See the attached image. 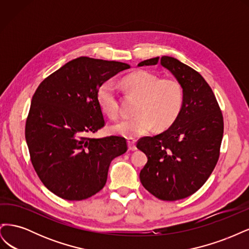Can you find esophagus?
<instances>
[{
	"label": "esophagus",
	"instance_id": "esophagus-1",
	"mask_svg": "<svg viewBox=\"0 0 249 249\" xmlns=\"http://www.w3.org/2000/svg\"><path fill=\"white\" fill-rule=\"evenodd\" d=\"M127 145H129V149H130V150H136V149H137L136 140H134V139H127Z\"/></svg>",
	"mask_w": 249,
	"mask_h": 249
}]
</instances>
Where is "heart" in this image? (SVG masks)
<instances>
[{"label": "heart", "mask_w": 249, "mask_h": 249, "mask_svg": "<svg viewBox=\"0 0 249 249\" xmlns=\"http://www.w3.org/2000/svg\"><path fill=\"white\" fill-rule=\"evenodd\" d=\"M130 93L139 97L135 112L136 116L120 120L111 130L114 134L130 139L154 130L167 129L176 123L184 107L185 92L180 82L163 78L147 71H137L122 80ZM96 101L105 114L110 118L119 115V99L114 84L104 82L96 91Z\"/></svg>", "instance_id": "heart-1"}]
</instances>
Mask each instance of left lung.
Returning a JSON list of instances; mask_svg holds the SVG:
<instances>
[{
  "label": "left lung",
  "instance_id": "8db88e82",
  "mask_svg": "<svg viewBox=\"0 0 249 249\" xmlns=\"http://www.w3.org/2000/svg\"><path fill=\"white\" fill-rule=\"evenodd\" d=\"M158 62L180 82L185 102L168 130L138 140L137 147L147 156L140 180L157 198L175 201L196 192L213 172L220 155L223 116L212 88L190 66L168 56L138 65Z\"/></svg>",
  "mask_w": 249,
  "mask_h": 249
}]
</instances>
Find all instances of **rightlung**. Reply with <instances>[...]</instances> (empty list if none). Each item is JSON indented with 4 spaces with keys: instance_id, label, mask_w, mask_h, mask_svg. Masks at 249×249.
I'll return each mask as SVG.
<instances>
[{
    "instance_id": "add662e5",
    "label": "right lung",
    "mask_w": 249,
    "mask_h": 249,
    "mask_svg": "<svg viewBox=\"0 0 249 249\" xmlns=\"http://www.w3.org/2000/svg\"><path fill=\"white\" fill-rule=\"evenodd\" d=\"M130 65L80 57L44 79L32 97L26 140L42 184L66 200L100 192L114 158L127 150L125 138L88 137L105 125L96 101L99 87Z\"/></svg>"
}]
</instances>
